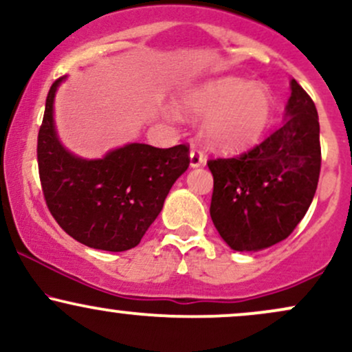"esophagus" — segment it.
Instances as JSON below:
<instances>
[{"instance_id":"obj_1","label":"esophagus","mask_w":352,"mask_h":352,"mask_svg":"<svg viewBox=\"0 0 352 352\" xmlns=\"http://www.w3.org/2000/svg\"><path fill=\"white\" fill-rule=\"evenodd\" d=\"M205 162H207V159H205L204 152L193 147L192 151H190V165H192V167H200V165H205Z\"/></svg>"}]
</instances>
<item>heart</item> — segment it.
<instances>
[{
    "label": "heart",
    "instance_id": "b5f03b06",
    "mask_svg": "<svg viewBox=\"0 0 352 352\" xmlns=\"http://www.w3.org/2000/svg\"><path fill=\"white\" fill-rule=\"evenodd\" d=\"M180 109L192 117H205V140L223 152L253 147L273 120L274 102L263 84L240 78H220L200 84L180 99Z\"/></svg>",
    "mask_w": 352,
    "mask_h": 352
}]
</instances>
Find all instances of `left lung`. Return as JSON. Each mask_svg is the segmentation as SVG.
<instances>
[{"instance_id":"8db88e82","label":"left lung","mask_w":352,"mask_h":352,"mask_svg":"<svg viewBox=\"0 0 352 352\" xmlns=\"http://www.w3.org/2000/svg\"><path fill=\"white\" fill-rule=\"evenodd\" d=\"M285 124L261 144L230 159H210V217L236 252H258L288 238L308 212L321 170L319 119L296 80Z\"/></svg>"}]
</instances>
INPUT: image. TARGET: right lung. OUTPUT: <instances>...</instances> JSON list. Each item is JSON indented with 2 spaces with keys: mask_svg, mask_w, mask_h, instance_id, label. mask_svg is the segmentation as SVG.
<instances>
[{
  "mask_svg": "<svg viewBox=\"0 0 352 352\" xmlns=\"http://www.w3.org/2000/svg\"><path fill=\"white\" fill-rule=\"evenodd\" d=\"M63 79L47 92L38 134L39 180L47 208L67 235L89 248H134L162 210L173 182L188 168V145L129 144L98 160L72 155L58 140L52 119Z\"/></svg>",
  "mask_w": 352,
  "mask_h": 352,
  "instance_id": "1",
  "label": "right lung"
}]
</instances>
